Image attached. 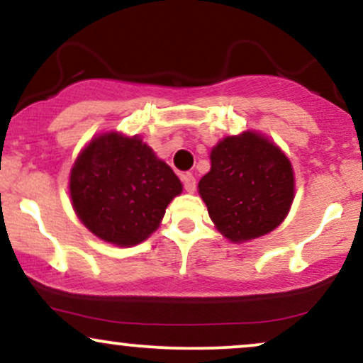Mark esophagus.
<instances>
[{"instance_id": "obj_1", "label": "esophagus", "mask_w": 363, "mask_h": 363, "mask_svg": "<svg viewBox=\"0 0 363 363\" xmlns=\"http://www.w3.org/2000/svg\"><path fill=\"white\" fill-rule=\"evenodd\" d=\"M181 181H182V184H184V189L187 191V193H194L196 179H194L193 174H189V172L181 174Z\"/></svg>"}]
</instances>
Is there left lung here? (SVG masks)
Segmentation results:
<instances>
[{
  "instance_id": "left-lung-1",
  "label": "left lung",
  "mask_w": 363,
  "mask_h": 363,
  "mask_svg": "<svg viewBox=\"0 0 363 363\" xmlns=\"http://www.w3.org/2000/svg\"><path fill=\"white\" fill-rule=\"evenodd\" d=\"M199 196L223 237L245 242L269 234L289 215L294 169L273 141L254 131L227 136L210 153Z\"/></svg>"
}]
</instances>
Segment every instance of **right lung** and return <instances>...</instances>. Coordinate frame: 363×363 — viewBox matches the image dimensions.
<instances>
[{"mask_svg": "<svg viewBox=\"0 0 363 363\" xmlns=\"http://www.w3.org/2000/svg\"><path fill=\"white\" fill-rule=\"evenodd\" d=\"M182 184L138 136L106 133L82 150L69 176L74 213L94 235L129 247L157 230Z\"/></svg>", "mask_w": 363, "mask_h": 363, "instance_id": "obj_1", "label": "right lung"}]
</instances>
